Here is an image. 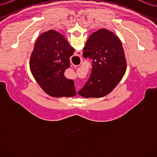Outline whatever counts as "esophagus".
Instances as JSON below:
<instances>
[{
	"instance_id": "esophagus-1",
	"label": "esophagus",
	"mask_w": 157,
	"mask_h": 157,
	"mask_svg": "<svg viewBox=\"0 0 157 157\" xmlns=\"http://www.w3.org/2000/svg\"><path fill=\"white\" fill-rule=\"evenodd\" d=\"M77 56H81L82 54V52L77 51Z\"/></svg>"
}]
</instances>
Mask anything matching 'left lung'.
<instances>
[{
    "label": "left lung",
    "mask_w": 157,
    "mask_h": 157,
    "mask_svg": "<svg viewBox=\"0 0 157 157\" xmlns=\"http://www.w3.org/2000/svg\"><path fill=\"white\" fill-rule=\"evenodd\" d=\"M83 50L84 58L92 59V71L78 94L84 98L105 96L117 86L126 69L121 42L113 32L101 29L90 36Z\"/></svg>",
    "instance_id": "obj_1"
}]
</instances>
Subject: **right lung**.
<instances>
[{"instance_id": "add662e5", "label": "right lung", "mask_w": 157, "mask_h": 157, "mask_svg": "<svg viewBox=\"0 0 157 157\" xmlns=\"http://www.w3.org/2000/svg\"><path fill=\"white\" fill-rule=\"evenodd\" d=\"M74 52L65 36L54 30L43 33L36 42L31 56L30 69L40 86L50 96L76 95L74 82L64 76Z\"/></svg>"}]
</instances>
